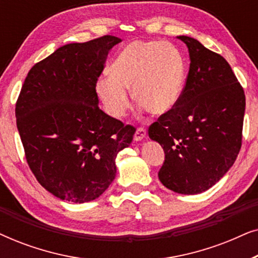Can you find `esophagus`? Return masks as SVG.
<instances>
[{"mask_svg":"<svg viewBox=\"0 0 258 258\" xmlns=\"http://www.w3.org/2000/svg\"><path fill=\"white\" fill-rule=\"evenodd\" d=\"M147 136V130L144 128H137L134 135V140L135 141H142L144 137Z\"/></svg>","mask_w":258,"mask_h":258,"instance_id":"1","label":"esophagus"}]
</instances>
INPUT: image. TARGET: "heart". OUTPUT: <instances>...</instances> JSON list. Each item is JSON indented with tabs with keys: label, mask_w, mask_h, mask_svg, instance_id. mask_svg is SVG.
Instances as JSON below:
<instances>
[{
	"label": "heart",
	"mask_w": 258,
	"mask_h": 258,
	"mask_svg": "<svg viewBox=\"0 0 258 258\" xmlns=\"http://www.w3.org/2000/svg\"><path fill=\"white\" fill-rule=\"evenodd\" d=\"M102 76L96 91L112 117L119 118L134 100L151 114L170 111L181 96L185 67L177 49L167 42L134 41L119 52Z\"/></svg>",
	"instance_id": "b5f03b06"
}]
</instances>
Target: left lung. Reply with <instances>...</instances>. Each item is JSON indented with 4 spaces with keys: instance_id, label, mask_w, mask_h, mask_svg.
I'll return each mask as SVG.
<instances>
[{
    "instance_id": "obj_1",
    "label": "left lung",
    "mask_w": 258,
    "mask_h": 258,
    "mask_svg": "<svg viewBox=\"0 0 258 258\" xmlns=\"http://www.w3.org/2000/svg\"><path fill=\"white\" fill-rule=\"evenodd\" d=\"M188 47L189 73L177 103L149 126L165 154L158 178L184 195L206 191L232 167L242 146L245 95L224 57L195 38Z\"/></svg>"
}]
</instances>
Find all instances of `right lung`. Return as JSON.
Instances as JSON below:
<instances>
[{
    "label": "right lung",
    "instance_id": "1",
    "mask_svg": "<svg viewBox=\"0 0 258 258\" xmlns=\"http://www.w3.org/2000/svg\"><path fill=\"white\" fill-rule=\"evenodd\" d=\"M121 41L105 35L63 45L24 80L15 115L28 165L59 200L100 197L115 179L116 156L133 141L135 128L102 111L96 93L109 51Z\"/></svg>",
    "mask_w": 258,
    "mask_h": 258
}]
</instances>
